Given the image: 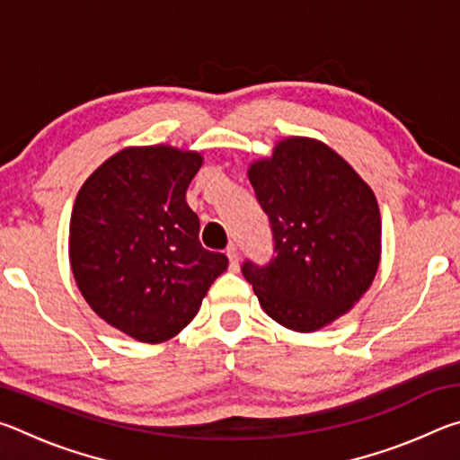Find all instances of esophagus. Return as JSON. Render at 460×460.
<instances>
[{"label": "esophagus", "instance_id": "obj_1", "mask_svg": "<svg viewBox=\"0 0 460 460\" xmlns=\"http://www.w3.org/2000/svg\"><path fill=\"white\" fill-rule=\"evenodd\" d=\"M227 258H229L231 270H237L239 268V249H237V245L227 247Z\"/></svg>", "mask_w": 460, "mask_h": 460}]
</instances>
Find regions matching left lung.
Here are the masks:
<instances>
[{
    "label": "left lung",
    "instance_id": "1",
    "mask_svg": "<svg viewBox=\"0 0 460 460\" xmlns=\"http://www.w3.org/2000/svg\"><path fill=\"white\" fill-rule=\"evenodd\" d=\"M274 235L266 266L243 276L261 308L286 329L313 332L337 321L367 292L379 266L376 194L329 146L286 137L247 170Z\"/></svg>",
    "mask_w": 460,
    "mask_h": 460
}]
</instances>
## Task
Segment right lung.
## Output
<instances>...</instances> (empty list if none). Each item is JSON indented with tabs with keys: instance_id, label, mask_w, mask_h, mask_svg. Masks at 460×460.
Returning a JSON list of instances; mask_svg holds the SVG:
<instances>
[{
	"instance_id": "1",
	"label": "right lung",
	"mask_w": 460,
	"mask_h": 460,
	"mask_svg": "<svg viewBox=\"0 0 460 460\" xmlns=\"http://www.w3.org/2000/svg\"><path fill=\"white\" fill-rule=\"evenodd\" d=\"M199 152L126 147L105 160L76 194L68 255L87 305L142 342L176 337L227 270V255L199 241L186 189Z\"/></svg>"
}]
</instances>
